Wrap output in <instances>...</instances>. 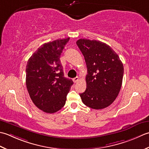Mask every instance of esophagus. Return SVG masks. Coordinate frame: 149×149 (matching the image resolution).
Masks as SVG:
<instances>
[{
  "label": "esophagus",
  "mask_w": 149,
  "mask_h": 149,
  "mask_svg": "<svg viewBox=\"0 0 149 149\" xmlns=\"http://www.w3.org/2000/svg\"><path fill=\"white\" fill-rule=\"evenodd\" d=\"M78 80H79V78L78 77H75L73 79H72V81H73L74 83H77V81H78Z\"/></svg>",
  "instance_id": "34e87169"
}]
</instances>
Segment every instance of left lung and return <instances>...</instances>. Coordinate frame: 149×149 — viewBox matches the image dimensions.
<instances>
[{"mask_svg":"<svg viewBox=\"0 0 149 149\" xmlns=\"http://www.w3.org/2000/svg\"><path fill=\"white\" fill-rule=\"evenodd\" d=\"M86 62V89L80 96L84 104L102 109L113 104L122 84L123 65L116 53L104 42L89 39L77 42Z\"/></svg>","mask_w":149,"mask_h":149,"instance_id":"8db88e82","label":"left lung"}]
</instances>
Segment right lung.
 I'll list each match as a JSON object with an SVG mask.
<instances>
[{
    "label": "right lung",
    "mask_w": 149,
    "mask_h": 149,
    "mask_svg": "<svg viewBox=\"0 0 149 149\" xmlns=\"http://www.w3.org/2000/svg\"><path fill=\"white\" fill-rule=\"evenodd\" d=\"M69 37L45 43L29 58L26 65V87L36 107L54 113L65 105L67 95L73 84L64 77L60 55Z\"/></svg>",
    "instance_id": "add662e5"
}]
</instances>
